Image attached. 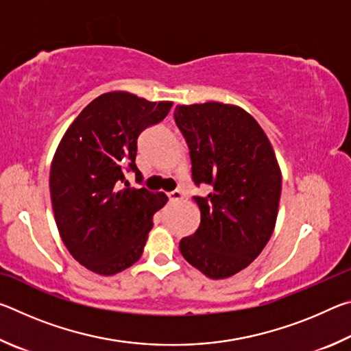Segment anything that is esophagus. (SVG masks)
Listing matches in <instances>:
<instances>
[{
    "mask_svg": "<svg viewBox=\"0 0 351 351\" xmlns=\"http://www.w3.org/2000/svg\"><path fill=\"white\" fill-rule=\"evenodd\" d=\"M167 197L171 203H176V201H181L184 198V193L180 192V190H173V192H170Z\"/></svg>",
    "mask_w": 351,
    "mask_h": 351,
    "instance_id": "34e87169",
    "label": "esophagus"
}]
</instances>
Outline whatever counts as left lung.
<instances>
[{
	"label": "left lung",
	"instance_id": "1",
	"mask_svg": "<svg viewBox=\"0 0 351 351\" xmlns=\"http://www.w3.org/2000/svg\"><path fill=\"white\" fill-rule=\"evenodd\" d=\"M175 122L187 142L201 212L197 232L180 251L210 278H226L258 257L274 230L282 173L269 139L240 106L219 102L178 105Z\"/></svg>",
	"mask_w": 351,
	"mask_h": 351
}]
</instances>
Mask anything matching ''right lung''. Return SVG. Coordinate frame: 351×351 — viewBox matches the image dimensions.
<instances>
[{"label":"right lung","instance_id":"obj_1","mask_svg":"<svg viewBox=\"0 0 351 351\" xmlns=\"http://www.w3.org/2000/svg\"><path fill=\"white\" fill-rule=\"evenodd\" d=\"M171 102L123 91L106 93L86 105L58 144L51 165L52 210L71 255L100 276L117 274L139 260L164 193L133 189L138 138L169 114Z\"/></svg>","mask_w":351,"mask_h":351}]
</instances>
